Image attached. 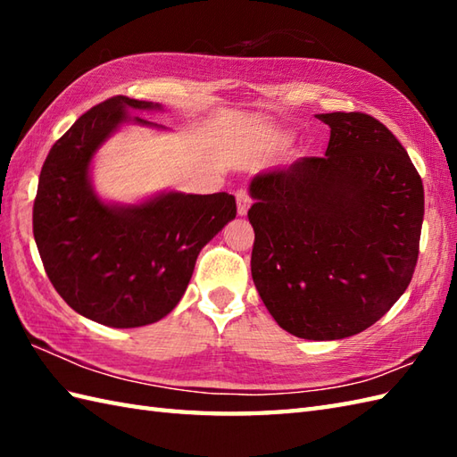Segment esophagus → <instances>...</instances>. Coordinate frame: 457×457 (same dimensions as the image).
<instances>
[{"label": "esophagus", "instance_id": "34e87169", "mask_svg": "<svg viewBox=\"0 0 457 457\" xmlns=\"http://www.w3.org/2000/svg\"><path fill=\"white\" fill-rule=\"evenodd\" d=\"M236 200H237V213L239 216H245L251 208V196L247 190H237L236 192Z\"/></svg>", "mask_w": 457, "mask_h": 457}]
</instances>
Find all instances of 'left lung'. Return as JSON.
Here are the masks:
<instances>
[{
    "label": "left lung",
    "instance_id": "1",
    "mask_svg": "<svg viewBox=\"0 0 457 457\" xmlns=\"http://www.w3.org/2000/svg\"><path fill=\"white\" fill-rule=\"evenodd\" d=\"M324 157L259 172L251 275L277 324L304 339L363 332L409 287L424 218L422 179L399 139L359 112L318 113Z\"/></svg>",
    "mask_w": 457,
    "mask_h": 457
}]
</instances>
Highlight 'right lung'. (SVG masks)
Returning <instances> with one entry per match:
<instances>
[{
	"mask_svg": "<svg viewBox=\"0 0 457 457\" xmlns=\"http://www.w3.org/2000/svg\"><path fill=\"white\" fill-rule=\"evenodd\" d=\"M161 104L113 96L58 139L38 177L33 236L64 303L110 328L159 322L180 303L198 253L236 218L228 192H161L139 204L104 202L90 180L96 151L123 123L167 129L129 115Z\"/></svg>",
	"mask_w": 457,
	"mask_h": 457,
	"instance_id": "obj_1",
	"label": "right lung"
}]
</instances>
